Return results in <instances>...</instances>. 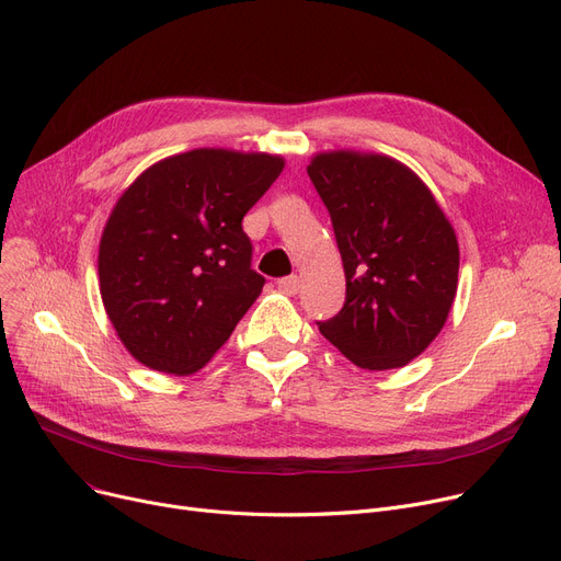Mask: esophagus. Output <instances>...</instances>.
<instances>
[{
  "instance_id": "esophagus-1",
  "label": "esophagus",
  "mask_w": 561,
  "mask_h": 561,
  "mask_svg": "<svg viewBox=\"0 0 561 561\" xmlns=\"http://www.w3.org/2000/svg\"><path fill=\"white\" fill-rule=\"evenodd\" d=\"M277 288L284 293V296H296V293L300 290V277H298V275L282 277V279L277 282Z\"/></svg>"
}]
</instances>
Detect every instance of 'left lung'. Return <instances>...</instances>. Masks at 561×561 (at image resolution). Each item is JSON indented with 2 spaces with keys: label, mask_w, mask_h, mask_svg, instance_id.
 <instances>
[{
  "label": "left lung",
  "mask_w": 561,
  "mask_h": 561,
  "mask_svg": "<svg viewBox=\"0 0 561 561\" xmlns=\"http://www.w3.org/2000/svg\"><path fill=\"white\" fill-rule=\"evenodd\" d=\"M307 172L330 211L345 271V305L318 322L320 334L359 368L409 364L455 302L453 225L419 174L391 157L325 152Z\"/></svg>",
  "instance_id": "1"
}]
</instances>
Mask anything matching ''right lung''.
Returning a JSON list of instances; mask_svg holds the SVG:
<instances>
[{
    "label": "right lung",
    "instance_id": "obj_1",
    "mask_svg": "<svg viewBox=\"0 0 561 561\" xmlns=\"http://www.w3.org/2000/svg\"><path fill=\"white\" fill-rule=\"evenodd\" d=\"M282 168V157L204 147L147 168L117 199L100 293L134 359L191 375L225 345L265 284L241 222Z\"/></svg>",
    "mask_w": 561,
    "mask_h": 561
}]
</instances>
